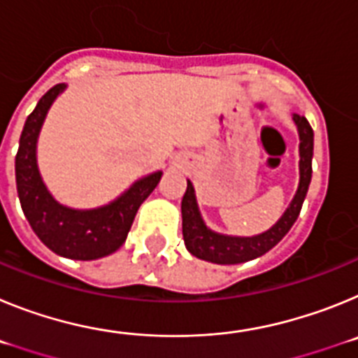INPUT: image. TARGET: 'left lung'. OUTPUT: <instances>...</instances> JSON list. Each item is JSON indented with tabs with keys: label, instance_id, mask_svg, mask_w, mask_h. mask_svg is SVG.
Returning a JSON list of instances; mask_svg holds the SVG:
<instances>
[{
	"label": "left lung",
	"instance_id": "obj_1",
	"mask_svg": "<svg viewBox=\"0 0 358 358\" xmlns=\"http://www.w3.org/2000/svg\"><path fill=\"white\" fill-rule=\"evenodd\" d=\"M294 123L299 134V185L294 199L290 201L285 213L273 227L255 236H231L210 229L202 220L199 211L197 199H195L194 185L188 181L185 197L181 202L182 213V238L189 252L201 260L211 262L218 265H236L243 262L255 260L265 255L276 245L283 236L289 233L290 227L299 217L303 201L308 192L310 179H312V156H314V131L310 127L305 116L292 115Z\"/></svg>",
	"mask_w": 358,
	"mask_h": 358
}]
</instances>
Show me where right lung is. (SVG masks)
I'll list each match as a JSON object with an SVG mask.
<instances>
[{
  "label": "right lung",
  "mask_w": 358,
  "mask_h": 358,
  "mask_svg": "<svg viewBox=\"0 0 358 358\" xmlns=\"http://www.w3.org/2000/svg\"><path fill=\"white\" fill-rule=\"evenodd\" d=\"M64 90L66 84L53 85L24 122L15 156V185L24 217L46 248L71 260H98L122 248L138 208L154 192L163 172L141 177L106 206L75 210L55 201L37 166V138L50 107Z\"/></svg>",
  "instance_id": "1"
}]
</instances>
